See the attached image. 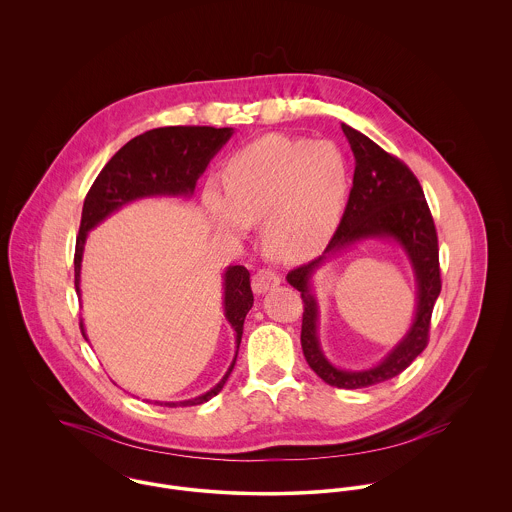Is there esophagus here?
I'll return each mask as SVG.
<instances>
[{
	"mask_svg": "<svg viewBox=\"0 0 512 512\" xmlns=\"http://www.w3.org/2000/svg\"><path fill=\"white\" fill-rule=\"evenodd\" d=\"M282 278L274 270H258L252 278V290L256 293H266L276 286H280Z\"/></svg>",
	"mask_w": 512,
	"mask_h": 512,
	"instance_id": "34e87169",
	"label": "esophagus"
}]
</instances>
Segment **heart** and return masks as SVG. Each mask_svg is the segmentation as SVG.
Returning <instances> with one entry per match:
<instances>
[{
  "label": "heart",
  "mask_w": 512,
  "mask_h": 512,
  "mask_svg": "<svg viewBox=\"0 0 512 512\" xmlns=\"http://www.w3.org/2000/svg\"><path fill=\"white\" fill-rule=\"evenodd\" d=\"M203 205L215 228L232 238L264 222V246L295 262L321 250L335 234L349 195V163L333 142L266 136L234 153Z\"/></svg>",
  "instance_id": "obj_1"
}]
</instances>
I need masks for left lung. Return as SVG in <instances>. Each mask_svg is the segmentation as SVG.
<instances>
[{"mask_svg":"<svg viewBox=\"0 0 512 512\" xmlns=\"http://www.w3.org/2000/svg\"><path fill=\"white\" fill-rule=\"evenodd\" d=\"M355 155V175L349 201L325 252L288 274V282L303 299L301 349L307 365L327 384L337 388H366L398 376L428 347L432 311L441 292L438 232L424 191L410 167L376 146L365 134L341 126ZM368 237L398 241L413 262L419 284V305L411 331L376 367L366 371H341L322 355L316 337L318 310L310 293L314 270L329 256Z\"/></svg>","mask_w":512,"mask_h":512,"instance_id":"1","label":"left lung"}]
</instances>
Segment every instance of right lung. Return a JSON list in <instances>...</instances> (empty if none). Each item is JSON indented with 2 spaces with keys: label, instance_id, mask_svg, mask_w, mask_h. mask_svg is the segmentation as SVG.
I'll use <instances>...</instances> for the list:
<instances>
[{
  "label": "right lung",
  "instance_id": "right-lung-1",
  "mask_svg": "<svg viewBox=\"0 0 512 512\" xmlns=\"http://www.w3.org/2000/svg\"><path fill=\"white\" fill-rule=\"evenodd\" d=\"M230 136L232 128L169 126L136 136L116 151V155L98 173L82 205V219L74 248V288L78 295L80 262L88 230L132 201L161 195H193L197 179L203 175L213 155L230 140ZM252 303L254 295L250 288V272L244 266H230L224 272V317L236 331V355L242 339L244 319ZM80 331L86 339L82 321ZM234 363L236 357L219 384L203 396L185 402H165V406H197L209 402L222 390Z\"/></svg>",
  "mask_w": 512,
  "mask_h": 512
}]
</instances>
